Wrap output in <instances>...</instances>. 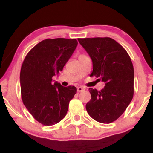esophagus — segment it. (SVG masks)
<instances>
[{
	"instance_id": "esophagus-1",
	"label": "esophagus",
	"mask_w": 153,
	"mask_h": 153,
	"mask_svg": "<svg viewBox=\"0 0 153 153\" xmlns=\"http://www.w3.org/2000/svg\"><path fill=\"white\" fill-rule=\"evenodd\" d=\"M85 91L84 88H83V87H81V86L77 88V92H83V91Z\"/></svg>"
}]
</instances>
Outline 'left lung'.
<instances>
[{"label": "left lung", "mask_w": 153, "mask_h": 153, "mask_svg": "<svg viewBox=\"0 0 153 153\" xmlns=\"http://www.w3.org/2000/svg\"><path fill=\"white\" fill-rule=\"evenodd\" d=\"M93 61L95 76L105 83L100 91L89 88L91 99L87 112L102 123L116 120L126 110L134 95V67L124 48L110 37L79 38Z\"/></svg>", "instance_id": "8db88e82"}]
</instances>
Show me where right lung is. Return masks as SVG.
Instances as JSON below:
<instances>
[{"mask_svg":"<svg viewBox=\"0 0 153 153\" xmlns=\"http://www.w3.org/2000/svg\"><path fill=\"white\" fill-rule=\"evenodd\" d=\"M76 39H46L27 53L20 72L22 99L32 116L45 126L65 118L69 103L76 93L74 86L52 83L74 51Z\"/></svg>","mask_w":153,"mask_h":153,"instance_id":"right-lung-1","label":"right lung"}]
</instances>
